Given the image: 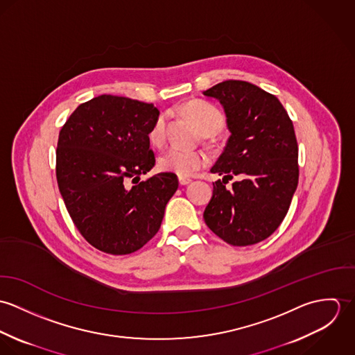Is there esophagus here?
<instances>
[{
	"label": "esophagus",
	"instance_id": "34e87169",
	"mask_svg": "<svg viewBox=\"0 0 355 355\" xmlns=\"http://www.w3.org/2000/svg\"><path fill=\"white\" fill-rule=\"evenodd\" d=\"M193 180L190 178H184V176H179V183L182 186H186V184H190Z\"/></svg>",
	"mask_w": 355,
	"mask_h": 355
}]
</instances>
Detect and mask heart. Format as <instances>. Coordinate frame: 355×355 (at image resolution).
Instances as JSON below:
<instances>
[{"instance_id":"obj_1","label":"heart","mask_w":355,"mask_h":355,"mask_svg":"<svg viewBox=\"0 0 355 355\" xmlns=\"http://www.w3.org/2000/svg\"><path fill=\"white\" fill-rule=\"evenodd\" d=\"M186 112L197 123L203 134H216L224 125V116L218 107L205 101L190 102ZM149 141L154 146H161L165 141V117L159 116L154 120ZM206 162V155L201 150H187L180 148H169L158 158V166L162 171L173 172L179 176H191Z\"/></svg>"}]
</instances>
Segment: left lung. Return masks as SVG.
<instances>
[{"label":"left lung","instance_id":"obj_1","mask_svg":"<svg viewBox=\"0 0 355 355\" xmlns=\"http://www.w3.org/2000/svg\"><path fill=\"white\" fill-rule=\"evenodd\" d=\"M221 103L231 132L211 173L213 196L203 218L232 246H250L270 236L284 220L298 186V144L284 106L243 80H225L203 92ZM239 175L231 189L225 184Z\"/></svg>","mask_w":355,"mask_h":355}]
</instances>
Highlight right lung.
I'll list each match as a JSON object with an SVG mask.
<instances>
[{
	"mask_svg": "<svg viewBox=\"0 0 355 355\" xmlns=\"http://www.w3.org/2000/svg\"><path fill=\"white\" fill-rule=\"evenodd\" d=\"M153 103L103 94L80 103L62 125L55 175L67 210L96 249L113 255L144 248L158 232L179 182L161 172L145 182L155 157Z\"/></svg>",
	"mask_w": 355,
	"mask_h": 355,
	"instance_id": "1",
	"label": "right lung"
}]
</instances>
